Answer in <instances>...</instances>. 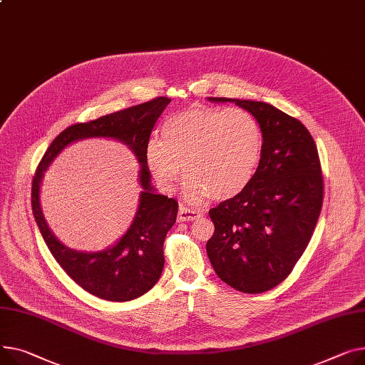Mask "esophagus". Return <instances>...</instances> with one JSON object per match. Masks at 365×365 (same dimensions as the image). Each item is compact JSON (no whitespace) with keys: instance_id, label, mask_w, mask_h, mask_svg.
<instances>
[{"instance_id":"1","label":"esophagus","mask_w":365,"mask_h":365,"mask_svg":"<svg viewBox=\"0 0 365 365\" xmlns=\"http://www.w3.org/2000/svg\"><path fill=\"white\" fill-rule=\"evenodd\" d=\"M202 215L201 211L198 210H193V208H189L186 205H180L179 207V214H178V218L180 222H189V220H195V218H200Z\"/></svg>"}]
</instances>
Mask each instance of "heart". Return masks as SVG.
I'll return each instance as SVG.
<instances>
[{"instance_id": "heart-1", "label": "heart", "mask_w": 365, "mask_h": 365, "mask_svg": "<svg viewBox=\"0 0 365 365\" xmlns=\"http://www.w3.org/2000/svg\"><path fill=\"white\" fill-rule=\"evenodd\" d=\"M262 145L261 126L251 113L193 107L164 121L161 140H150L145 160L165 192L183 182L185 167L190 200H229L252 180Z\"/></svg>"}]
</instances>
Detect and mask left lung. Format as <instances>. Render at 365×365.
I'll list each match as a JSON object with an SVG mask.
<instances>
[{
    "label": "left lung",
    "instance_id": "obj_1",
    "mask_svg": "<svg viewBox=\"0 0 365 365\" xmlns=\"http://www.w3.org/2000/svg\"><path fill=\"white\" fill-rule=\"evenodd\" d=\"M264 138L250 185L210 210L214 233L207 254L225 283L245 294H262L282 283L307 250L323 207L322 164L311 133L292 115L248 100Z\"/></svg>",
    "mask_w": 365,
    "mask_h": 365
}]
</instances>
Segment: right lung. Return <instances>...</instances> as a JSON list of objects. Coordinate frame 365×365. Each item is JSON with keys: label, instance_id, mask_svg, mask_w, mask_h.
Returning <instances> with one entry per match:
<instances>
[{"label": "right lung", "instance_id": "right-lung-1", "mask_svg": "<svg viewBox=\"0 0 365 365\" xmlns=\"http://www.w3.org/2000/svg\"><path fill=\"white\" fill-rule=\"evenodd\" d=\"M170 100L167 96L142 103L100 118L64 129L41 158L32 180V212L45 244L67 276L91 295L106 301L125 302L140 295L158 282L164 267V239L178 217V202L155 193L151 186L145 151L157 118ZM106 135L129 144L141 164L144 192L135 220L118 245L103 253H78L64 247L47 229L38 207V185L44 168L70 141Z\"/></svg>", "mask_w": 365, "mask_h": 365}]
</instances>
